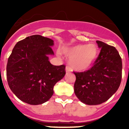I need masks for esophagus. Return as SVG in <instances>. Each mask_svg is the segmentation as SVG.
Returning <instances> with one entry per match:
<instances>
[{"label": "esophagus", "mask_w": 129, "mask_h": 129, "mask_svg": "<svg viewBox=\"0 0 129 129\" xmlns=\"http://www.w3.org/2000/svg\"><path fill=\"white\" fill-rule=\"evenodd\" d=\"M65 70H66V72H67V73L70 72L71 71V70H70V67H66Z\"/></svg>", "instance_id": "esophagus-1"}]
</instances>
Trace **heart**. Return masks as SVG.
<instances>
[{
    "mask_svg": "<svg viewBox=\"0 0 129 129\" xmlns=\"http://www.w3.org/2000/svg\"><path fill=\"white\" fill-rule=\"evenodd\" d=\"M69 58L70 67L77 71H84L91 67L98 55V48L94 44H77L63 49Z\"/></svg>",
    "mask_w": 129,
    "mask_h": 129,
    "instance_id": "heart-1",
    "label": "heart"
}]
</instances>
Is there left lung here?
I'll list each match as a JSON object with an SVG mask.
<instances>
[{
	"instance_id": "8db88e82",
	"label": "left lung",
	"mask_w": 129,
	"mask_h": 129,
	"mask_svg": "<svg viewBox=\"0 0 129 129\" xmlns=\"http://www.w3.org/2000/svg\"><path fill=\"white\" fill-rule=\"evenodd\" d=\"M101 51L94 65L84 72H74V92L82 103H104L118 90L122 77V61L114 46L97 41Z\"/></svg>"
}]
</instances>
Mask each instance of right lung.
Segmentation results:
<instances>
[{"label":"right lung","mask_w":129,"mask_h":129,"mask_svg":"<svg viewBox=\"0 0 129 129\" xmlns=\"http://www.w3.org/2000/svg\"><path fill=\"white\" fill-rule=\"evenodd\" d=\"M53 41L39 35L18 42L8 60L7 80L18 98L29 105L43 104L53 94V86L65 75V66H54Z\"/></svg>","instance_id":"1"}]
</instances>
